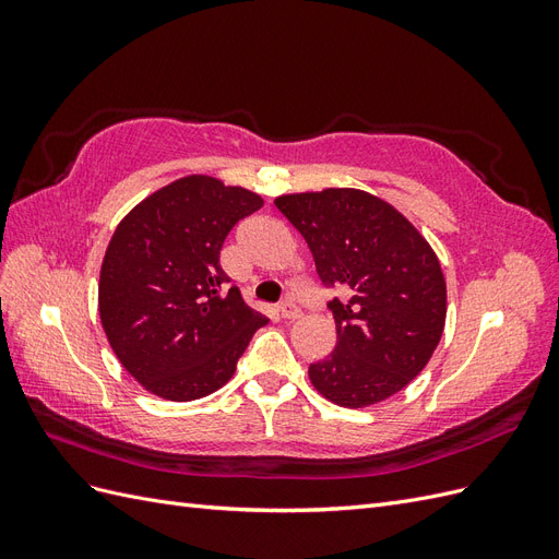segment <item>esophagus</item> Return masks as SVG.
Returning a JSON list of instances; mask_svg holds the SVG:
<instances>
[{
  "label": "esophagus",
  "instance_id": "esophagus-1",
  "mask_svg": "<svg viewBox=\"0 0 559 559\" xmlns=\"http://www.w3.org/2000/svg\"><path fill=\"white\" fill-rule=\"evenodd\" d=\"M280 314H282V319H289V321H294V319H298L302 312L294 306V302H284V306L280 308Z\"/></svg>",
  "mask_w": 559,
  "mask_h": 559
}]
</instances>
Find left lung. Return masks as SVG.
<instances>
[{"instance_id":"1","label":"left lung","mask_w":559,"mask_h":559,"mask_svg":"<svg viewBox=\"0 0 559 559\" xmlns=\"http://www.w3.org/2000/svg\"><path fill=\"white\" fill-rule=\"evenodd\" d=\"M306 238L333 298L337 343L310 364L317 392L343 408H368L408 386L441 343L448 314L445 277L436 251L386 200L359 189H324L275 198Z\"/></svg>"}]
</instances>
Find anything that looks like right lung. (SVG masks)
<instances>
[{
	"label": "right lung",
	"mask_w": 559,
	"mask_h": 559,
	"mask_svg": "<svg viewBox=\"0 0 559 559\" xmlns=\"http://www.w3.org/2000/svg\"><path fill=\"white\" fill-rule=\"evenodd\" d=\"M263 198L210 175H189L134 205L99 267L97 308L107 341L146 392L195 401L235 373L267 317L226 284L218 253Z\"/></svg>",
	"instance_id": "1"
}]
</instances>
